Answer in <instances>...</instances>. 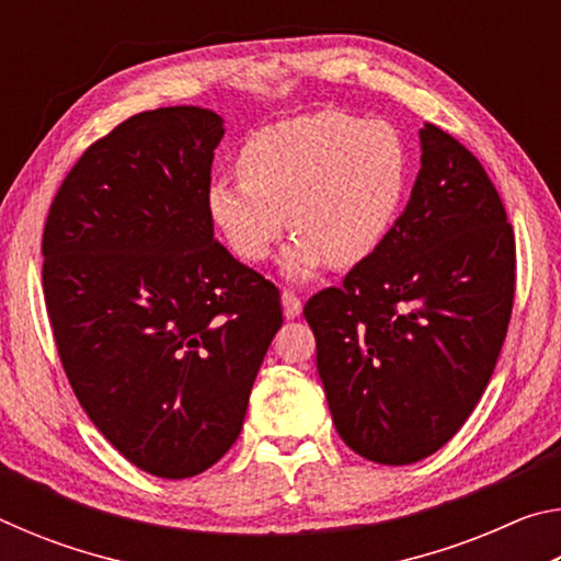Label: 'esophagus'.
<instances>
[{
	"mask_svg": "<svg viewBox=\"0 0 561 561\" xmlns=\"http://www.w3.org/2000/svg\"><path fill=\"white\" fill-rule=\"evenodd\" d=\"M282 307H284V317L287 319H294V317H299L301 314V299L297 297V294H294L291 289H284L282 291Z\"/></svg>",
	"mask_w": 561,
	"mask_h": 561,
	"instance_id": "esophagus-1",
	"label": "esophagus"
}]
</instances>
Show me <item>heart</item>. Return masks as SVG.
Listing matches in <instances>:
<instances>
[{
  "mask_svg": "<svg viewBox=\"0 0 561 561\" xmlns=\"http://www.w3.org/2000/svg\"><path fill=\"white\" fill-rule=\"evenodd\" d=\"M240 178H217L207 210L237 257L260 264L291 225L284 272L307 279L331 260L354 267L378 250L401 210L411 158L386 121L317 111L247 138ZM290 220H286V215Z\"/></svg>",
  "mask_w": 561,
  "mask_h": 561,
  "instance_id": "obj_1",
  "label": "heart"
}]
</instances>
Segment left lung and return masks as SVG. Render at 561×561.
<instances>
[{"mask_svg":"<svg viewBox=\"0 0 561 561\" xmlns=\"http://www.w3.org/2000/svg\"><path fill=\"white\" fill-rule=\"evenodd\" d=\"M421 146L378 250L304 304L341 440L381 465L428 458L462 428L515 301V232L485 168L433 123Z\"/></svg>","mask_w":561,"mask_h":561,"instance_id":"1","label":"left lung"}]
</instances>
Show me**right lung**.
I'll return each mask as SVG.
<instances>
[{
    "mask_svg": "<svg viewBox=\"0 0 561 561\" xmlns=\"http://www.w3.org/2000/svg\"><path fill=\"white\" fill-rule=\"evenodd\" d=\"M222 136L207 108L136 113L76 160L42 237L46 314L76 398L123 458L165 480L232 448L282 327L279 289L215 240Z\"/></svg>",
    "mask_w": 561,
    "mask_h": 561,
    "instance_id": "add662e5",
    "label": "right lung"
}]
</instances>
